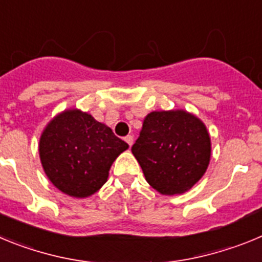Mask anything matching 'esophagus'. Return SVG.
<instances>
[{
	"label": "esophagus",
	"instance_id": "obj_1",
	"mask_svg": "<svg viewBox=\"0 0 262 262\" xmlns=\"http://www.w3.org/2000/svg\"><path fill=\"white\" fill-rule=\"evenodd\" d=\"M124 140H126V143L129 145V147L134 144V136L133 135H127L126 138H124Z\"/></svg>",
	"mask_w": 262,
	"mask_h": 262
}]
</instances>
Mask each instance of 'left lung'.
<instances>
[{
  "label": "left lung",
  "instance_id": "obj_1",
  "mask_svg": "<svg viewBox=\"0 0 262 262\" xmlns=\"http://www.w3.org/2000/svg\"><path fill=\"white\" fill-rule=\"evenodd\" d=\"M131 151L148 184L174 195L190 190L205 174L211 140L205 123L187 111H152Z\"/></svg>",
  "mask_w": 262,
  "mask_h": 262
}]
</instances>
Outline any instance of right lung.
I'll use <instances>...</instances> for the list:
<instances>
[{
  "label": "right lung",
  "instance_id": "1",
  "mask_svg": "<svg viewBox=\"0 0 262 262\" xmlns=\"http://www.w3.org/2000/svg\"><path fill=\"white\" fill-rule=\"evenodd\" d=\"M128 144L110 127L72 108L53 118L41 133L39 156L48 180L75 198H86L107 181L108 170Z\"/></svg>",
  "mask_w": 262,
  "mask_h": 262
}]
</instances>
